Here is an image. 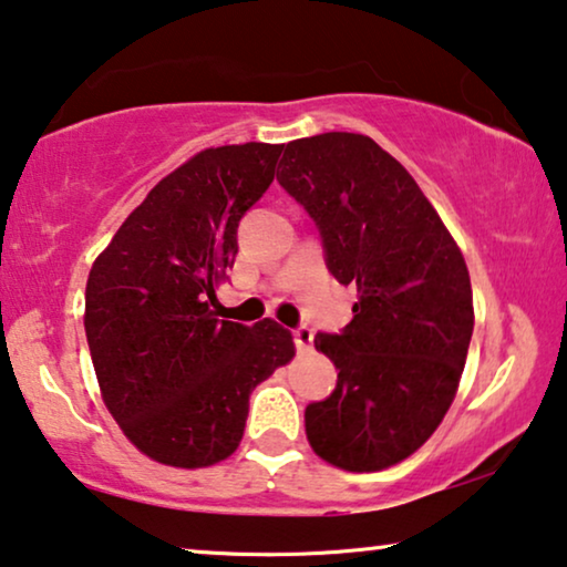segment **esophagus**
I'll list each match as a JSON object with an SVG mask.
<instances>
[{"label": "esophagus", "instance_id": "34e87169", "mask_svg": "<svg viewBox=\"0 0 567 567\" xmlns=\"http://www.w3.org/2000/svg\"><path fill=\"white\" fill-rule=\"evenodd\" d=\"M292 339H296L298 352H308V350H311V344H313V331L308 327H298L296 331H292Z\"/></svg>", "mask_w": 567, "mask_h": 567}]
</instances>
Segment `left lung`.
I'll use <instances>...</instances> for the list:
<instances>
[{
    "instance_id": "8db88e82",
    "label": "left lung",
    "mask_w": 567,
    "mask_h": 567,
    "mask_svg": "<svg viewBox=\"0 0 567 567\" xmlns=\"http://www.w3.org/2000/svg\"><path fill=\"white\" fill-rule=\"evenodd\" d=\"M279 168L319 225L329 271L358 288L342 334L313 339L339 373L306 406L308 443L337 470H389L454 402L474 329L470 269L417 181L365 134L292 140Z\"/></svg>"
}]
</instances>
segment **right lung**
<instances>
[{"label": "right lung", "mask_w": 567, "mask_h": 567, "mask_svg": "<svg viewBox=\"0 0 567 567\" xmlns=\"http://www.w3.org/2000/svg\"><path fill=\"white\" fill-rule=\"evenodd\" d=\"M282 145L207 147L157 181L97 254L85 334L101 396L132 446L202 470L244 437L248 396L296 342L264 319H217L215 290L238 254V223L275 181Z\"/></svg>", "instance_id": "obj_1"}]
</instances>
